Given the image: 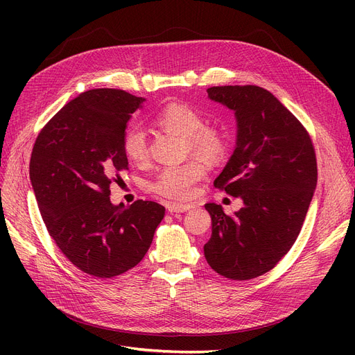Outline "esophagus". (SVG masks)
<instances>
[{"mask_svg":"<svg viewBox=\"0 0 355 355\" xmlns=\"http://www.w3.org/2000/svg\"><path fill=\"white\" fill-rule=\"evenodd\" d=\"M166 209L170 213H184V211H189L193 209V206L190 204H178V202H170L166 204Z\"/></svg>","mask_w":355,"mask_h":355,"instance_id":"esophagus-1","label":"esophagus"}]
</instances>
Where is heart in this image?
<instances>
[{
  "label": "heart",
  "mask_w": 355,
  "mask_h": 355,
  "mask_svg": "<svg viewBox=\"0 0 355 355\" xmlns=\"http://www.w3.org/2000/svg\"><path fill=\"white\" fill-rule=\"evenodd\" d=\"M154 123L185 139L190 153L210 162L218 161L226 153V139L214 126L204 125L198 110L182 105L168 103L154 116ZM123 153L132 162H142L148 157L146 135L141 128H130L123 137ZM207 174L200 161L166 166L151 182V190L162 197L184 201L193 197L196 184Z\"/></svg>",
  "instance_id": "heart-1"
}]
</instances>
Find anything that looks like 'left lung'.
<instances>
[{"label":"left lung","instance_id":"8db88e82","mask_svg":"<svg viewBox=\"0 0 355 355\" xmlns=\"http://www.w3.org/2000/svg\"><path fill=\"white\" fill-rule=\"evenodd\" d=\"M209 99L234 112L236 146L214 180L217 189L243 200L227 216L207 202L211 237L207 263L218 275L248 281L269 272L292 248L316 189V158L302 123L259 86H214Z\"/></svg>","mask_w":355,"mask_h":355}]
</instances>
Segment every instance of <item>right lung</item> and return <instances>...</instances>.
<instances>
[{"instance_id": "right-lung-1", "label": "right lung", "mask_w": 355, "mask_h": 355, "mask_svg": "<svg viewBox=\"0 0 355 355\" xmlns=\"http://www.w3.org/2000/svg\"><path fill=\"white\" fill-rule=\"evenodd\" d=\"M145 102L119 89H92L64 105L35 139L30 180L49 234L87 275L114 277L135 268L165 209L138 200L110 202V184L128 170L123 137Z\"/></svg>"}]
</instances>
